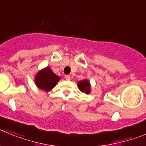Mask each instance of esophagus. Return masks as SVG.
<instances>
[{"mask_svg": "<svg viewBox=\"0 0 146 146\" xmlns=\"http://www.w3.org/2000/svg\"><path fill=\"white\" fill-rule=\"evenodd\" d=\"M65 78L66 80H70V76H69V75H65Z\"/></svg>", "mask_w": 146, "mask_h": 146, "instance_id": "esophagus-1", "label": "esophagus"}]
</instances>
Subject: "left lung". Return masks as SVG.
Instances as JSON below:
<instances>
[{"mask_svg": "<svg viewBox=\"0 0 146 146\" xmlns=\"http://www.w3.org/2000/svg\"><path fill=\"white\" fill-rule=\"evenodd\" d=\"M78 86L81 92H85L86 94H88L90 92V84L87 80L80 81L79 82H78Z\"/></svg>", "mask_w": 146, "mask_h": 146, "instance_id": "left-lung-1", "label": "left lung"}]
</instances>
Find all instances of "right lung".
<instances>
[{"label": "right lung", "instance_id": "obj_1", "mask_svg": "<svg viewBox=\"0 0 146 146\" xmlns=\"http://www.w3.org/2000/svg\"><path fill=\"white\" fill-rule=\"evenodd\" d=\"M59 81V76L54 74L48 67L39 71L35 78V83L38 88L47 92L54 88Z\"/></svg>", "mask_w": 146, "mask_h": 146}]
</instances>
